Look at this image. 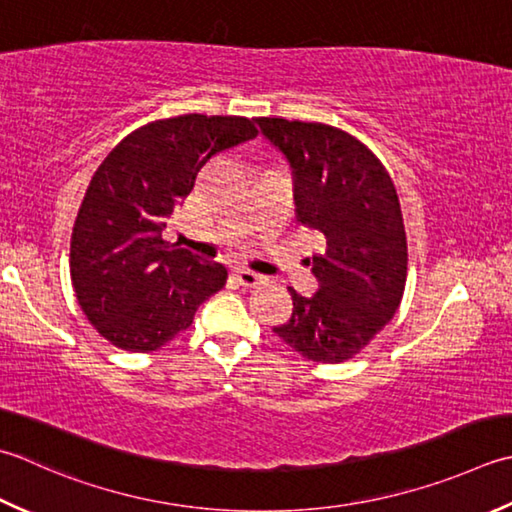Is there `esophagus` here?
I'll return each instance as SVG.
<instances>
[{
  "label": "esophagus",
  "instance_id": "esophagus-1",
  "mask_svg": "<svg viewBox=\"0 0 512 512\" xmlns=\"http://www.w3.org/2000/svg\"><path fill=\"white\" fill-rule=\"evenodd\" d=\"M235 279H237V284L244 286V288H255L257 284H262V275H257V273H253V270H248V268H237L235 270Z\"/></svg>",
  "mask_w": 512,
  "mask_h": 512
}]
</instances>
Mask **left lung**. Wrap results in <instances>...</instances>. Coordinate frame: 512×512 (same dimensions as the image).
<instances>
[{"mask_svg": "<svg viewBox=\"0 0 512 512\" xmlns=\"http://www.w3.org/2000/svg\"><path fill=\"white\" fill-rule=\"evenodd\" d=\"M264 137L293 168L297 222L319 230V290H290L293 315L273 333L299 355L339 364L357 355L402 302L408 246L402 208L384 164L357 137L319 122L257 117Z\"/></svg>", "mask_w": 512, "mask_h": 512, "instance_id": "8db88e82", "label": "left lung"}]
</instances>
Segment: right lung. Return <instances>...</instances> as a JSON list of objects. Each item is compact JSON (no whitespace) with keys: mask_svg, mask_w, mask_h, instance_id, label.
Returning <instances> with one entry per match:
<instances>
[{"mask_svg":"<svg viewBox=\"0 0 512 512\" xmlns=\"http://www.w3.org/2000/svg\"><path fill=\"white\" fill-rule=\"evenodd\" d=\"M246 117L157 119L119 142L90 179L70 237V279L110 344L150 353L193 324L228 270L162 237L166 219L222 150L257 137Z\"/></svg>","mask_w":512,"mask_h":512,"instance_id":"1","label":"right lung"}]
</instances>
